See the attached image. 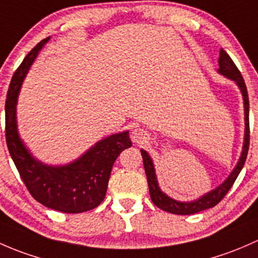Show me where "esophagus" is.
Instances as JSON below:
<instances>
[{
	"label": "esophagus",
	"mask_w": 258,
	"mask_h": 258,
	"mask_svg": "<svg viewBox=\"0 0 258 258\" xmlns=\"http://www.w3.org/2000/svg\"><path fill=\"white\" fill-rule=\"evenodd\" d=\"M149 139V134L142 128H135L132 130V140L138 144H144Z\"/></svg>",
	"instance_id": "esophagus-1"
}]
</instances>
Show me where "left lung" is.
Returning a JSON list of instances; mask_svg holds the SVG:
<instances>
[{
  "label": "left lung",
  "mask_w": 258,
  "mask_h": 258,
  "mask_svg": "<svg viewBox=\"0 0 258 258\" xmlns=\"http://www.w3.org/2000/svg\"><path fill=\"white\" fill-rule=\"evenodd\" d=\"M219 74L226 77V78L231 79L236 83V86L240 89L241 94H242L243 99V110H245V137H243V147L242 151H241V156L238 159L237 164L233 168L231 174L228 175L227 179L225 180L222 184H220L219 186L214 190L209 191L208 194L203 195L201 198L196 199L192 201H177L175 199L170 198L166 195L165 192L161 191L160 186H159L158 177L155 174V168H154L153 159L150 158V155L148 154V151L143 150L142 149V156L143 161H144V169L145 174H147L148 179V185H149V192H150L151 201L154 203V205L158 206L159 209L164 210V211H168L170 214L175 215H192L196 212L204 211V210L214 208L216 206L222 199L225 198V195L228 192L231 186L233 185L235 180L237 179L238 174H240L241 169L245 165L246 158H247V151L249 147V123H248V94L247 89H246L245 81H243L242 76H241L240 71L237 70V67L235 66L233 60L231 59L230 55L221 48L220 50V57H219Z\"/></svg>",
  "instance_id": "8db88e82"
}]
</instances>
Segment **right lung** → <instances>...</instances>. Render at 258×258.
I'll list each match as a JSON object with an SVG mask.
<instances>
[{"label":"right lung","mask_w":258,"mask_h":258,"mask_svg":"<svg viewBox=\"0 0 258 258\" xmlns=\"http://www.w3.org/2000/svg\"><path fill=\"white\" fill-rule=\"evenodd\" d=\"M49 38L39 42L13 74L5 105L6 143L21 179L38 203L66 214H79L97 208L104 200L114 161L121 151L132 147V140L129 130L111 134L64 165H48L32 155L18 133L16 107L21 86Z\"/></svg>","instance_id":"obj_1"}]
</instances>
